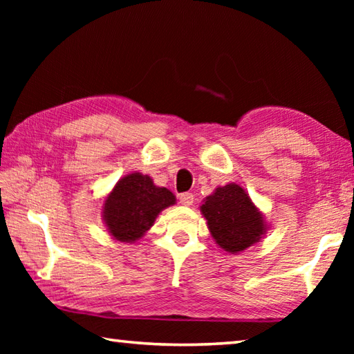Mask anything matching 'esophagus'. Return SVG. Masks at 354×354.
I'll list each match as a JSON object with an SVG mask.
<instances>
[{"label": "esophagus", "instance_id": "esophagus-1", "mask_svg": "<svg viewBox=\"0 0 354 354\" xmlns=\"http://www.w3.org/2000/svg\"><path fill=\"white\" fill-rule=\"evenodd\" d=\"M193 202H194V196L192 193H181V194H179V204H181V205L190 207V205H193Z\"/></svg>", "mask_w": 354, "mask_h": 354}]
</instances>
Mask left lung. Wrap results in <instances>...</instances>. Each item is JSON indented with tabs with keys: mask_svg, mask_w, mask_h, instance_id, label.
<instances>
[{
	"mask_svg": "<svg viewBox=\"0 0 354 354\" xmlns=\"http://www.w3.org/2000/svg\"><path fill=\"white\" fill-rule=\"evenodd\" d=\"M201 213L217 246L230 254L243 252L260 242L268 231L261 212L236 183L217 187L204 199Z\"/></svg>",
	"mask_w": 354,
	"mask_h": 354,
	"instance_id": "left-lung-1",
	"label": "left lung"
}]
</instances>
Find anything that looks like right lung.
<instances>
[{
	"mask_svg": "<svg viewBox=\"0 0 354 354\" xmlns=\"http://www.w3.org/2000/svg\"><path fill=\"white\" fill-rule=\"evenodd\" d=\"M175 204V194L169 189L155 185L149 175L133 171L120 179L104 198L102 217L115 240L135 243L150 230L164 208Z\"/></svg>",
	"mask_w": 354,
	"mask_h": 354,
	"instance_id": "right-lung-1",
	"label": "right lung"
}]
</instances>
